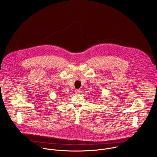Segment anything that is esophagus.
<instances>
[{"label":"esophagus","mask_w":157,"mask_h":157,"mask_svg":"<svg viewBox=\"0 0 157 157\" xmlns=\"http://www.w3.org/2000/svg\"><path fill=\"white\" fill-rule=\"evenodd\" d=\"M75 92H76V93H78V94H79V93H81V91L80 89H77V90H75Z\"/></svg>","instance_id":"1"}]
</instances>
